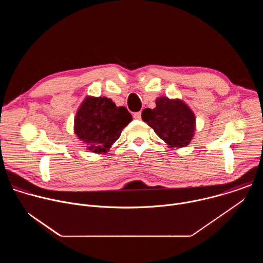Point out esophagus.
Instances as JSON below:
<instances>
[{
    "mask_svg": "<svg viewBox=\"0 0 263 263\" xmlns=\"http://www.w3.org/2000/svg\"><path fill=\"white\" fill-rule=\"evenodd\" d=\"M133 118L135 120H141V112L138 111V112H135V114L133 115Z\"/></svg>",
    "mask_w": 263,
    "mask_h": 263,
    "instance_id": "obj_1",
    "label": "esophagus"
}]
</instances>
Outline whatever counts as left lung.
<instances>
[{"label":"left lung","mask_w":263,"mask_h":263,"mask_svg":"<svg viewBox=\"0 0 263 263\" xmlns=\"http://www.w3.org/2000/svg\"><path fill=\"white\" fill-rule=\"evenodd\" d=\"M141 119L172 147H183L194 136L196 119L193 111L180 100L161 97L154 109L145 108Z\"/></svg>","instance_id":"obj_1"}]
</instances>
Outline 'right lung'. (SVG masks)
I'll use <instances>...</instances> for the list:
<instances>
[{"mask_svg": "<svg viewBox=\"0 0 263 263\" xmlns=\"http://www.w3.org/2000/svg\"><path fill=\"white\" fill-rule=\"evenodd\" d=\"M132 121L126 107H117L106 97H87L74 118V133L93 153L106 152Z\"/></svg>", "mask_w": 263, "mask_h": 263, "instance_id": "obj_1", "label": "right lung"}]
</instances>
